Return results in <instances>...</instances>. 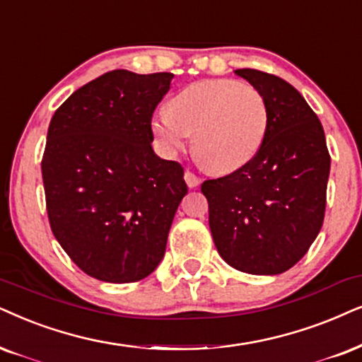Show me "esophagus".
Listing matches in <instances>:
<instances>
[{
    "instance_id": "obj_1",
    "label": "esophagus",
    "mask_w": 362,
    "mask_h": 362,
    "mask_svg": "<svg viewBox=\"0 0 362 362\" xmlns=\"http://www.w3.org/2000/svg\"><path fill=\"white\" fill-rule=\"evenodd\" d=\"M184 178H185L187 185H189L190 189H194V187H197V185L200 184V178L197 177L194 172H190V170H185V173H184Z\"/></svg>"
}]
</instances>
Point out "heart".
I'll list each match as a JSON object with an SVG mask.
<instances>
[{
  "instance_id": "b5f03b06",
  "label": "heart",
  "mask_w": 362,
  "mask_h": 362,
  "mask_svg": "<svg viewBox=\"0 0 362 362\" xmlns=\"http://www.w3.org/2000/svg\"><path fill=\"white\" fill-rule=\"evenodd\" d=\"M269 108L262 91L237 80L195 81L170 100V112L160 110L152 132L167 153L189 144L200 162L215 173H228L249 163L262 147Z\"/></svg>"
}]
</instances>
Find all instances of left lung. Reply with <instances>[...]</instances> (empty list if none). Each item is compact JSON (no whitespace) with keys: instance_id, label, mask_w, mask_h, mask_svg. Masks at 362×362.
I'll return each instance as SVG.
<instances>
[{"instance_id":"obj_1","label":"left lung","mask_w":362,"mask_h":362,"mask_svg":"<svg viewBox=\"0 0 362 362\" xmlns=\"http://www.w3.org/2000/svg\"><path fill=\"white\" fill-rule=\"evenodd\" d=\"M235 73L262 91L267 135L249 163L200 190L221 257L237 271L276 276L299 262L321 230L331 155L321 122L294 86L252 68Z\"/></svg>"}]
</instances>
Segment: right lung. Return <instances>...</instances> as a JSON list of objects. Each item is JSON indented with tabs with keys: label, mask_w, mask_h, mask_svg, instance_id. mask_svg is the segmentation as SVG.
<instances>
[{
	"label": "right lung",
	"mask_w": 362,
	"mask_h": 362,
	"mask_svg": "<svg viewBox=\"0 0 362 362\" xmlns=\"http://www.w3.org/2000/svg\"><path fill=\"white\" fill-rule=\"evenodd\" d=\"M173 73L113 70L66 98L41 158L49 227L85 274L127 284L163 259L184 167L152 148V117Z\"/></svg>",
	"instance_id": "obj_1"
}]
</instances>
